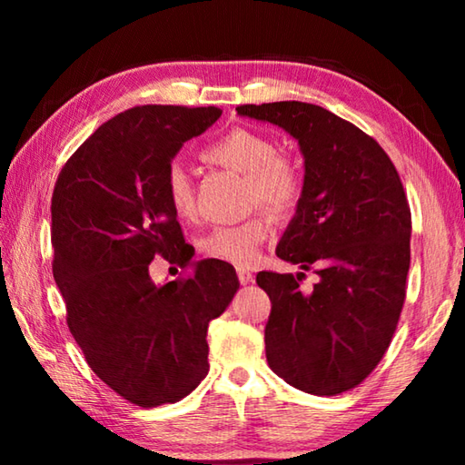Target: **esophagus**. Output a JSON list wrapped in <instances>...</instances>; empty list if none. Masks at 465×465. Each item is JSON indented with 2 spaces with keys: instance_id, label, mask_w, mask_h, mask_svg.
Returning <instances> with one entry per match:
<instances>
[{
  "instance_id": "34e87169",
  "label": "esophagus",
  "mask_w": 465,
  "mask_h": 465,
  "mask_svg": "<svg viewBox=\"0 0 465 465\" xmlns=\"http://www.w3.org/2000/svg\"><path fill=\"white\" fill-rule=\"evenodd\" d=\"M238 279H240L242 285H248V282H252V272L248 269H243V266H240Z\"/></svg>"
}]
</instances>
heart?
<instances>
[{"label": "heart", "mask_w": 465, "mask_h": 465, "mask_svg": "<svg viewBox=\"0 0 465 465\" xmlns=\"http://www.w3.org/2000/svg\"><path fill=\"white\" fill-rule=\"evenodd\" d=\"M204 162L235 172L248 180V201L261 204L271 215L293 213L303 196V176L293 162L281 155L279 145L262 133L235 127L201 152ZM166 199L174 213L191 222L196 215L191 176L180 163H172L163 178ZM271 223L264 215H254L242 223L217 225L203 235L199 246L213 261L250 266L261 256V246Z\"/></svg>", "instance_id": "b5f03b06"}]
</instances>
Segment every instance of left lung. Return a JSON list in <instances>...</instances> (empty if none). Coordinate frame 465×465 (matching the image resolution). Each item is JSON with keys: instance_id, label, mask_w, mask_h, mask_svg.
<instances>
[{"instance_id": "1", "label": "left lung", "mask_w": 465, "mask_h": 465, "mask_svg": "<svg viewBox=\"0 0 465 465\" xmlns=\"http://www.w3.org/2000/svg\"><path fill=\"white\" fill-rule=\"evenodd\" d=\"M238 114L297 139L303 196L277 256L318 274L258 272L271 297L266 361L293 388L336 396L365 380L396 332L411 269L412 219L398 170L373 137L308 102L243 104Z\"/></svg>"}]
</instances>
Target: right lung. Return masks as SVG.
<instances>
[{
	"label": "right lung",
	"mask_w": 465,
	"mask_h": 465,
	"mask_svg": "<svg viewBox=\"0 0 465 465\" xmlns=\"http://www.w3.org/2000/svg\"><path fill=\"white\" fill-rule=\"evenodd\" d=\"M219 116L215 106L124 110L69 157L53 191V277L69 332L92 371L141 408L174 404L204 380L209 324L240 287L227 262H193L163 188L180 147ZM155 255L193 272L155 286Z\"/></svg>",
	"instance_id": "obj_1"
}]
</instances>
